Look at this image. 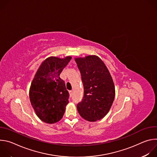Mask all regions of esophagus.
<instances>
[{
  "label": "esophagus",
  "mask_w": 157,
  "mask_h": 157,
  "mask_svg": "<svg viewBox=\"0 0 157 157\" xmlns=\"http://www.w3.org/2000/svg\"><path fill=\"white\" fill-rule=\"evenodd\" d=\"M70 96H72L73 95V91H70Z\"/></svg>",
  "instance_id": "esophagus-1"
}]
</instances>
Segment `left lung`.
<instances>
[{
    "instance_id": "obj_1",
    "label": "left lung",
    "mask_w": 157,
    "mask_h": 157,
    "mask_svg": "<svg viewBox=\"0 0 157 157\" xmlns=\"http://www.w3.org/2000/svg\"><path fill=\"white\" fill-rule=\"evenodd\" d=\"M84 86V96L77 105L80 116L94 122L107 113L115 97V87L112 77L102 61L98 56L76 58Z\"/></svg>"
}]
</instances>
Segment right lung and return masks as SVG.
Listing matches in <instances>:
<instances>
[{
  "instance_id": "right-lung-1",
  "label": "right lung",
  "mask_w": 157,
  "mask_h": 157,
  "mask_svg": "<svg viewBox=\"0 0 157 157\" xmlns=\"http://www.w3.org/2000/svg\"><path fill=\"white\" fill-rule=\"evenodd\" d=\"M71 59L50 57L38 70L30 89V100L37 116L43 122L53 124L63 116L70 97L59 75Z\"/></svg>"
}]
</instances>
